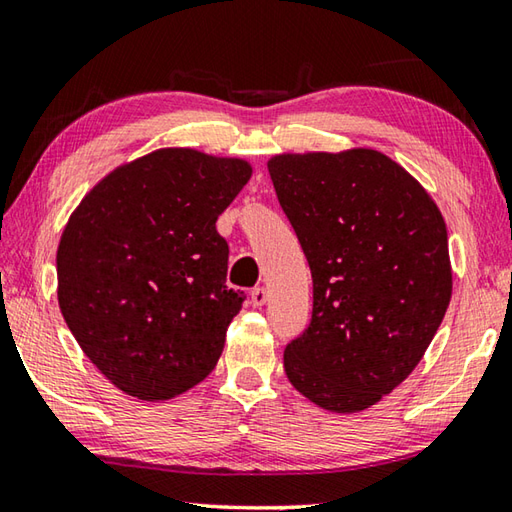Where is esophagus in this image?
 I'll list each match as a JSON object with an SVG mask.
<instances>
[{"instance_id": "obj_1", "label": "esophagus", "mask_w": 512, "mask_h": 512, "mask_svg": "<svg viewBox=\"0 0 512 512\" xmlns=\"http://www.w3.org/2000/svg\"><path fill=\"white\" fill-rule=\"evenodd\" d=\"M249 298H252L254 307H263L267 303V289L265 287H254L252 292H249Z\"/></svg>"}]
</instances>
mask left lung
Returning <instances> with one entry per match:
<instances>
[{
    "label": "left lung",
    "mask_w": 512,
    "mask_h": 512,
    "mask_svg": "<svg viewBox=\"0 0 512 512\" xmlns=\"http://www.w3.org/2000/svg\"><path fill=\"white\" fill-rule=\"evenodd\" d=\"M267 169L314 285L312 321L285 347L287 379L330 412L370 408L417 368L448 310L441 211L372 149L285 153Z\"/></svg>",
    "instance_id": "left-lung-1"
}]
</instances>
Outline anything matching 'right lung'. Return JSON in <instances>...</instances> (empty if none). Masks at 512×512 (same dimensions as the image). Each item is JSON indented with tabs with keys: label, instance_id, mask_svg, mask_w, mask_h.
Returning a JSON list of instances; mask_svg holds the SVG:
<instances>
[{
	"label": "right lung",
	"instance_id": "add662e5",
	"mask_svg": "<svg viewBox=\"0 0 512 512\" xmlns=\"http://www.w3.org/2000/svg\"><path fill=\"white\" fill-rule=\"evenodd\" d=\"M252 167L160 149L100 180L57 247V301L84 354L142 401L187 392L216 368L245 294L227 281L216 220Z\"/></svg>",
	"mask_w": 512,
	"mask_h": 512
}]
</instances>
